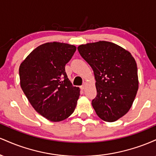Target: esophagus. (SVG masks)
<instances>
[{"instance_id": "esophagus-1", "label": "esophagus", "mask_w": 156, "mask_h": 156, "mask_svg": "<svg viewBox=\"0 0 156 156\" xmlns=\"http://www.w3.org/2000/svg\"><path fill=\"white\" fill-rule=\"evenodd\" d=\"M86 87H87V83H84L83 84V85H82L81 87H80V89H84L86 88Z\"/></svg>"}]
</instances>
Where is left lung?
Wrapping results in <instances>:
<instances>
[{"instance_id": "1", "label": "left lung", "mask_w": 156, "mask_h": 156, "mask_svg": "<svg viewBox=\"0 0 156 156\" xmlns=\"http://www.w3.org/2000/svg\"><path fill=\"white\" fill-rule=\"evenodd\" d=\"M78 50L94 72L97 96L92 105L97 115L108 122L117 121L131 108L139 89L133 55L106 41L80 44Z\"/></svg>"}]
</instances>
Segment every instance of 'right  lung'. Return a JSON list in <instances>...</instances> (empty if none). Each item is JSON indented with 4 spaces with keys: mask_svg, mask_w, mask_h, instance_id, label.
<instances>
[{
    "mask_svg": "<svg viewBox=\"0 0 156 156\" xmlns=\"http://www.w3.org/2000/svg\"><path fill=\"white\" fill-rule=\"evenodd\" d=\"M76 47L47 42L36 48L19 67L21 89L37 113L51 122H61L74 112L80 96L65 72Z\"/></svg>",
    "mask_w": 156,
    "mask_h": 156,
    "instance_id": "add662e5",
    "label": "right lung"
}]
</instances>
